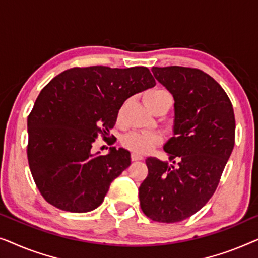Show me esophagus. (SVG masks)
Instances as JSON below:
<instances>
[{"instance_id":"esophagus-1","label":"esophagus","mask_w":258,"mask_h":258,"mask_svg":"<svg viewBox=\"0 0 258 258\" xmlns=\"http://www.w3.org/2000/svg\"><path fill=\"white\" fill-rule=\"evenodd\" d=\"M132 160L133 161H141V160H143V156L142 155H139V154H132Z\"/></svg>"}]
</instances>
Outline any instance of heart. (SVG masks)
Instances as JSON below:
<instances>
[{
	"mask_svg": "<svg viewBox=\"0 0 258 258\" xmlns=\"http://www.w3.org/2000/svg\"><path fill=\"white\" fill-rule=\"evenodd\" d=\"M164 98H170V95L165 90L160 89V88L148 90L144 94V102L150 109H153L155 104L164 100ZM122 109L119 110V115H121ZM161 142L162 137L153 132H132L126 134L122 139V144L126 149L139 155L148 153V151L154 149L155 147H157L158 144H161Z\"/></svg>",
	"mask_w": 258,
	"mask_h": 258,
	"instance_id": "obj_1",
	"label": "heart"
}]
</instances>
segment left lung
<instances>
[{"label": "left lung", "mask_w": 258, "mask_h": 258, "mask_svg": "<svg viewBox=\"0 0 258 258\" xmlns=\"http://www.w3.org/2000/svg\"><path fill=\"white\" fill-rule=\"evenodd\" d=\"M151 72L174 96L175 136L164 146L171 165L146 160L140 204L150 220L175 223L214 195L235 146V115L223 88L202 70L171 66Z\"/></svg>", "instance_id": "8db88e82"}]
</instances>
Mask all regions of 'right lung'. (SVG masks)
Masks as SVG:
<instances>
[{
  "mask_svg": "<svg viewBox=\"0 0 258 258\" xmlns=\"http://www.w3.org/2000/svg\"><path fill=\"white\" fill-rule=\"evenodd\" d=\"M155 84L147 67L93 66L64 70L41 90L28 116L27 156L48 203L87 213L103 202L111 182L130 165V153L111 148L108 155L93 154V143L98 136L111 139L124 101Z\"/></svg>",
  "mask_w": 258,
  "mask_h": 258,
  "instance_id": "right-lung-1",
  "label": "right lung"
}]
</instances>
